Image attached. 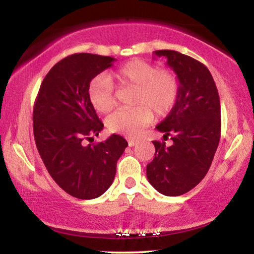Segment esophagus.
<instances>
[{
    "label": "esophagus",
    "instance_id": "esophagus-1",
    "mask_svg": "<svg viewBox=\"0 0 254 254\" xmlns=\"http://www.w3.org/2000/svg\"><path fill=\"white\" fill-rule=\"evenodd\" d=\"M137 143V140H135V138H128V145L129 147H133V145H135Z\"/></svg>",
    "mask_w": 254,
    "mask_h": 254
}]
</instances>
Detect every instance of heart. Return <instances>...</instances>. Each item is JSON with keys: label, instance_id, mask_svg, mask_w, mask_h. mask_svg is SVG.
Returning a JSON list of instances; mask_svg holds the SVG:
<instances>
[{"label": "heart", "instance_id": "b5f03b06", "mask_svg": "<svg viewBox=\"0 0 254 254\" xmlns=\"http://www.w3.org/2000/svg\"><path fill=\"white\" fill-rule=\"evenodd\" d=\"M135 89L134 109H120L111 114L106 126L112 133L136 135L156 116L163 117L173 109L179 95V81L169 69H158L151 62L134 59L124 64L107 76L98 75L89 85L88 96L97 112L109 113L116 106V90Z\"/></svg>", "mask_w": 254, "mask_h": 254}]
</instances>
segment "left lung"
Returning a JSON list of instances; mask_svg holds the SVG:
<instances>
[{"label": "left lung", "instance_id": "left-lung-1", "mask_svg": "<svg viewBox=\"0 0 254 254\" xmlns=\"http://www.w3.org/2000/svg\"><path fill=\"white\" fill-rule=\"evenodd\" d=\"M179 81L178 99L169 116L156 126L171 136L172 145L154 141L155 157L147 178L155 190L178 196L194 189L207 175L221 137V104L213 76L203 64L179 52L161 50Z\"/></svg>", "mask_w": 254, "mask_h": 254}]
</instances>
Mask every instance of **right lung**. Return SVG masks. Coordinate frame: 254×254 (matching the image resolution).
<instances>
[{
	"label": "right lung",
	"instance_id": "add662e5",
	"mask_svg": "<svg viewBox=\"0 0 254 254\" xmlns=\"http://www.w3.org/2000/svg\"><path fill=\"white\" fill-rule=\"evenodd\" d=\"M113 61L90 53L62 59L45 76L34 102L33 134L40 157L54 182L77 199H96L106 192L128 145L117 134L84 144L104 127L89 100L90 82Z\"/></svg>",
	"mask_w": 254,
	"mask_h": 254
}]
</instances>
